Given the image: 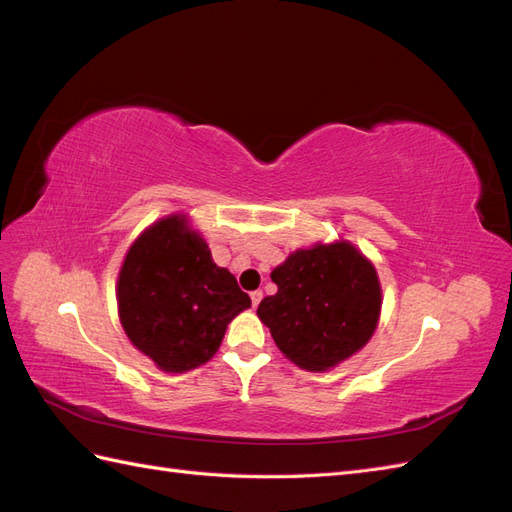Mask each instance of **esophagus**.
Returning a JSON list of instances; mask_svg holds the SVG:
<instances>
[{
	"mask_svg": "<svg viewBox=\"0 0 512 512\" xmlns=\"http://www.w3.org/2000/svg\"><path fill=\"white\" fill-rule=\"evenodd\" d=\"M250 297H252V305L258 307V303L262 301V290H254V292L250 294Z\"/></svg>",
	"mask_w": 512,
	"mask_h": 512,
	"instance_id": "esophagus-1",
	"label": "esophagus"
}]
</instances>
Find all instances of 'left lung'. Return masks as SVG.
Listing matches in <instances>:
<instances>
[{"mask_svg":"<svg viewBox=\"0 0 512 512\" xmlns=\"http://www.w3.org/2000/svg\"><path fill=\"white\" fill-rule=\"evenodd\" d=\"M271 280L277 292L260 301L256 314L275 346L301 369L337 367L359 352L378 327V273L350 241L292 252L273 269Z\"/></svg>","mask_w":512,"mask_h":512,"instance_id":"left-lung-1","label":"left lung"}]
</instances>
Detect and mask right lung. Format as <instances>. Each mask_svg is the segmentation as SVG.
I'll return each instance as SVG.
<instances>
[{"label":"right lung","instance_id":"add662e5","mask_svg":"<svg viewBox=\"0 0 512 512\" xmlns=\"http://www.w3.org/2000/svg\"><path fill=\"white\" fill-rule=\"evenodd\" d=\"M252 305L235 275L218 267L183 213L147 226L123 258L117 312L132 346L162 371L205 365L226 327Z\"/></svg>","mask_w":512,"mask_h":512}]
</instances>
